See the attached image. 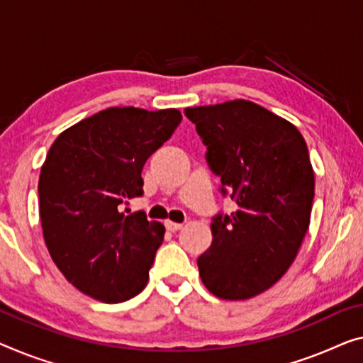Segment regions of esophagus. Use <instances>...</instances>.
<instances>
[{
    "instance_id": "obj_1",
    "label": "esophagus",
    "mask_w": 363,
    "mask_h": 363,
    "mask_svg": "<svg viewBox=\"0 0 363 363\" xmlns=\"http://www.w3.org/2000/svg\"><path fill=\"white\" fill-rule=\"evenodd\" d=\"M164 226H166V230H169V231H177V230L182 228V223H174V221L166 220Z\"/></svg>"
}]
</instances>
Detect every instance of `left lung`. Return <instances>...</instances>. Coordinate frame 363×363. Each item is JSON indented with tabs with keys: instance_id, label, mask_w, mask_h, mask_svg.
<instances>
[{
	"instance_id": "1",
	"label": "left lung",
	"mask_w": 363,
	"mask_h": 363,
	"mask_svg": "<svg viewBox=\"0 0 363 363\" xmlns=\"http://www.w3.org/2000/svg\"><path fill=\"white\" fill-rule=\"evenodd\" d=\"M205 160L236 212L212 218V246L197 259L203 285L223 300L266 291L289 270L310 226L315 172L294 123L251 101L187 107Z\"/></svg>"
}]
</instances>
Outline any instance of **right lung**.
<instances>
[{
  "label": "right lung",
  "instance_id": "obj_1",
  "mask_svg": "<svg viewBox=\"0 0 363 363\" xmlns=\"http://www.w3.org/2000/svg\"><path fill=\"white\" fill-rule=\"evenodd\" d=\"M182 121L177 109L109 107L65 130L39 179L43 240L65 279L104 303L145 289L164 226L123 203L143 196L142 169Z\"/></svg>",
  "mask_w": 363,
  "mask_h": 363
}]
</instances>
